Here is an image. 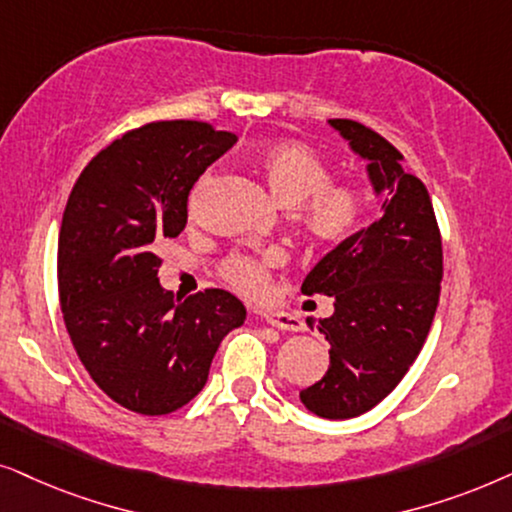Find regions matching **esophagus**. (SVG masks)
<instances>
[{"label": "esophagus", "mask_w": 512, "mask_h": 512, "mask_svg": "<svg viewBox=\"0 0 512 512\" xmlns=\"http://www.w3.org/2000/svg\"><path fill=\"white\" fill-rule=\"evenodd\" d=\"M262 318H264V323L276 327V330H290V332L302 330V323L285 311H267V313H262Z\"/></svg>", "instance_id": "obj_1"}]
</instances>
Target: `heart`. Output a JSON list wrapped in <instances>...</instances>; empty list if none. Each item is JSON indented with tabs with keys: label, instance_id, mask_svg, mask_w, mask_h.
Returning a JSON list of instances; mask_svg holds the SVG:
<instances>
[{
	"label": "heart",
	"instance_id": "b5f03b06",
	"mask_svg": "<svg viewBox=\"0 0 512 512\" xmlns=\"http://www.w3.org/2000/svg\"><path fill=\"white\" fill-rule=\"evenodd\" d=\"M257 168L271 194L283 206H299L297 222L311 243L339 245L358 229L365 194L351 180H330L332 170L323 156L297 140H278L255 156ZM283 262V252L271 250L255 257L236 252L222 262V276L245 295H262L269 271Z\"/></svg>",
	"mask_w": 512,
	"mask_h": 512
}]
</instances>
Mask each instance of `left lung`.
Returning <instances> with one entry per match:
<instances>
[{
  "mask_svg": "<svg viewBox=\"0 0 512 512\" xmlns=\"http://www.w3.org/2000/svg\"><path fill=\"white\" fill-rule=\"evenodd\" d=\"M330 126L367 161L384 213L304 278V295L335 297V313L318 323L330 367L299 398L323 419H353L400 384L426 342L440 299L442 238L428 189L405 173L403 154L358 121Z\"/></svg>",
  "mask_w": 512,
  "mask_h": 512,
  "instance_id": "8db88e82",
  "label": "left lung"
}]
</instances>
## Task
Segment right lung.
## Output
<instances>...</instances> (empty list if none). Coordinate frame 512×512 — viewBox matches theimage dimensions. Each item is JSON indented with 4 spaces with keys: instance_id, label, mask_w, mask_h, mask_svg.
Instances as JSON below:
<instances>
[{
    "instance_id": "obj_1",
    "label": "right lung",
    "mask_w": 512,
    "mask_h": 512,
    "mask_svg": "<svg viewBox=\"0 0 512 512\" xmlns=\"http://www.w3.org/2000/svg\"><path fill=\"white\" fill-rule=\"evenodd\" d=\"M234 142L203 121H154L95 154L67 199L58 236L67 335L95 384L131 412L161 417L187 405L245 320L227 290L175 299L156 255L185 229L194 182Z\"/></svg>"
}]
</instances>
